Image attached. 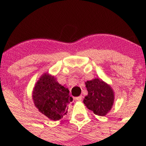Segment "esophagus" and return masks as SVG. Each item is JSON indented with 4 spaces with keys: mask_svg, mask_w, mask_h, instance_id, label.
Wrapping results in <instances>:
<instances>
[{
    "mask_svg": "<svg viewBox=\"0 0 146 146\" xmlns=\"http://www.w3.org/2000/svg\"><path fill=\"white\" fill-rule=\"evenodd\" d=\"M75 100H78V101H82V96H79V97H77V98H75Z\"/></svg>",
    "mask_w": 146,
    "mask_h": 146,
    "instance_id": "obj_1",
    "label": "esophagus"
}]
</instances>
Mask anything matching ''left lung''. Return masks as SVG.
Listing matches in <instances>:
<instances>
[{
	"label": "left lung",
	"mask_w": 146,
	"mask_h": 146,
	"mask_svg": "<svg viewBox=\"0 0 146 146\" xmlns=\"http://www.w3.org/2000/svg\"><path fill=\"white\" fill-rule=\"evenodd\" d=\"M88 95L84 99V104L95 115L105 116L111 110L114 103V92L110 85L95 78L86 83Z\"/></svg>",
	"instance_id": "obj_1"
}]
</instances>
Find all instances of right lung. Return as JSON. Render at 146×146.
<instances>
[{"label":"right lung","mask_w":146,"mask_h":146,"mask_svg":"<svg viewBox=\"0 0 146 146\" xmlns=\"http://www.w3.org/2000/svg\"><path fill=\"white\" fill-rule=\"evenodd\" d=\"M34 104L40 113L53 121L60 120L67 113L68 104L73 101L69 90L48 73H44L33 90Z\"/></svg>","instance_id":"obj_1"}]
</instances>
